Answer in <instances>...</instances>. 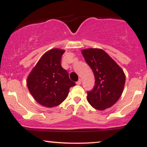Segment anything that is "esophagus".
<instances>
[{
	"label": "esophagus",
	"mask_w": 147,
	"mask_h": 147,
	"mask_svg": "<svg viewBox=\"0 0 147 147\" xmlns=\"http://www.w3.org/2000/svg\"><path fill=\"white\" fill-rule=\"evenodd\" d=\"M76 84H77V85H80V84H82V79H79V80L76 82Z\"/></svg>",
	"instance_id": "34e87169"
}]
</instances>
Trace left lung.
<instances>
[{
  "instance_id": "1",
  "label": "left lung",
  "mask_w": 147,
  "mask_h": 147,
  "mask_svg": "<svg viewBox=\"0 0 147 147\" xmlns=\"http://www.w3.org/2000/svg\"><path fill=\"white\" fill-rule=\"evenodd\" d=\"M86 63L95 76V86L87 91V99L95 109L105 110L117 102L122 93L125 75L120 67L101 49L82 50Z\"/></svg>"
}]
</instances>
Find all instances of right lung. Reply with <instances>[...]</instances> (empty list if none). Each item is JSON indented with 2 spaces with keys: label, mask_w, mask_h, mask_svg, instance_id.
<instances>
[{
  "label": "right lung",
  "mask_w": 147,
  "mask_h": 147,
  "mask_svg": "<svg viewBox=\"0 0 147 147\" xmlns=\"http://www.w3.org/2000/svg\"><path fill=\"white\" fill-rule=\"evenodd\" d=\"M64 50L52 49L44 54L30 72L27 86L37 102L46 107L61 104L75 83L61 65Z\"/></svg>",
  "instance_id": "1"
}]
</instances>
